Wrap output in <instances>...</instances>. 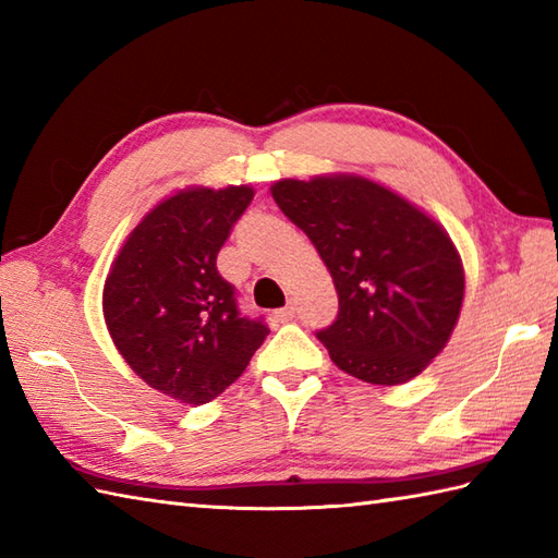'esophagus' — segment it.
Segmentation results:
<instances>
[{
	"instance_id": "obj_1",
	"label": "esophagus",
	"mask_w": 558,
	"mask_h": 558,
	"mask_svg": "<svg viewBox=\"0 0 558 558\" xmlns=\"http://www.w3.org/2000/svg\"><path fill=\"white\" fill-rule=\"evenodd\" d=\"M276 318H278L280 324H288V322H292V318H294V306H292V304L282 306V310H278V312H276Z\"/></svg>"
}]
</instances>
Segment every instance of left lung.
Here are the masks:
<instances>
[{"label": "left lung", "instance_id": "left-lung-1", "mask_svg": "<svg viewBox=\"0 0 558 558\" xmlns=\"http://www.w3.org/2000/svg\"><path fill=\"white\" fill-rule=\"evenodd\" d=\"M270 194L333 276L338 316L316 330L330 360L366 384L417 376L453 333L465 292L450 236L362 177L282 180Z\"/></svg>", "mask_w": 558, "mask_h": 558}]
</instances>
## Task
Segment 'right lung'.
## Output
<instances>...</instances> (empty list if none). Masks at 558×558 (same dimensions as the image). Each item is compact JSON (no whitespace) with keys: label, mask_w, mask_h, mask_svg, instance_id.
Returning a JSON list of instances; mask_svg holds the SVG:
<instances>
[{"label":"right lung","mask_w":558,"mask_h":558,"mask_svg":"<svg viewBox=\"0 0 558 558\" xmlns=\"http://www.w3.org/2000/svg\"><path fill=\"white\" fill-rule=\"evenodd\" d=\"M252 198L248 186L170 196L136 225L105 280L117 350L148 386L189 405L234 384L268 336L216 264Z\"/></svg>","instance_id":"1"}]
</instances>
